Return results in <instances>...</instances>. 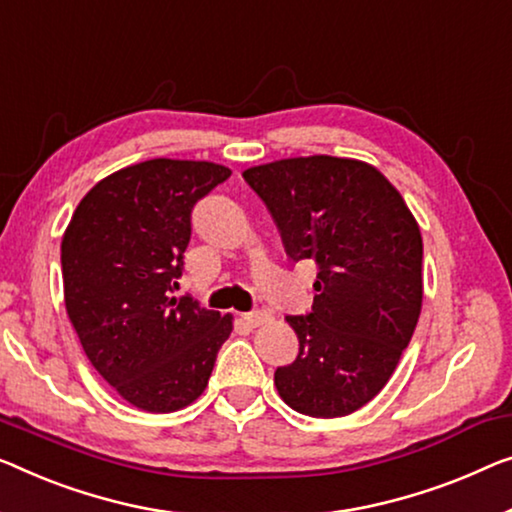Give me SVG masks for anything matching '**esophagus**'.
Wrapping results in <instances>:
<instances>
[{"label":"esophagus","instance_id":"34e87169","mask_svg":"<svg viewBox=\"0 0 512 512\" xmlns=\"http://www.w3.org/2000/svg\"><path fill=\"white\" fill-rule=\"evenodd\" d=\"M243 322H246L248 326H253V329H257V326H262L264 322H269V315L262 310H255V312H246L243 315Z\"/></svg>","mask_w":512,"mask_h":512}]
</instances>
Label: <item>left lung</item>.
<instances>
[{
  "label": "left lung",
  "mask_w": 512,
  "mask_h": 512,
  "mask_svg": "<svg viewBox=\"0 0 512 512\" xmlns=\"http://www.w3.org/2000/svg\"><path fill=\"white\" fill-rule=\"evenodd\" d=\"M276 220L289 259H315V301L289 315L294 363L276 370L299 414H354L386 386L423 303V239L395 186L363 160L285 158L243 172Z\"/></svg>",
  "instance_id": "left-lung-1"
}]
</instances>
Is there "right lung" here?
<instances>
[{
  "label": "right lung",
  "mask_w": 512,
  "mask_h": 512,
  "mask_svg": "<svg viewBox=\"0 0 512 512\" xmlns=\"http://www.w3.org/2000/svg\"><path fill=\"white\" fill-rule=\"evenodd\" d=\"M230 170L144 160L98 181L61 239L64 301L91 365L133 407L167 414L209 384L232 317L174 296L190 213Z\"/></svg>",
  "instance_id": "obj_1"
}]
</instances>
